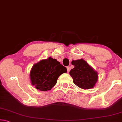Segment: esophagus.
I'll return each mask as SVG.
<instances>
[{"label": "esophagus", "mask_w": 122, "mask_h": 122, "mask_svg": "<svg viewBox=\"0 0 122 122\" xmlns=\"http://www.w3.org/2000/svg\"><path fill=\"white\" fill-rule=\"evenodd\" d=\"M67 72H68V73H69V71H70V68H69V67H67Z\"/></svg>", "instance_id": "34e87169"}]
</instances>
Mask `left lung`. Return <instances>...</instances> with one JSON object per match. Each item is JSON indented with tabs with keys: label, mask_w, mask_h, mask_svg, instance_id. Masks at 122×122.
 I'll use <instances>...</instances> for the list:
<instances>
[{
	"label": "left lung",
	"mask_w": 122,
	"mask_h": 122,
	"mask_svg": "<svg viewBox=\"0 0 122 122\" xmlns=\"http://www.w3.org/2000/svg\"><path fill=\"white\" fill-rule=\"evenodd\" d=\"M71 64L74 68L71 69L69 74L73 78L74 84L83 89L94 88L98 80L97 72L83 59L73 60Z\"/></svg>",
	"instance_id": "left-lung-1"
}]
</instances>
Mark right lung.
Returning a JSON list of instances; mask_svg holds the SVG:
<instances>
[{
    "label": "right lung",
    "mask_w": 122,
    "mask_h": 122,
    "mask_svg": "<svg viewBox=\"0 0 122 122\" xmlns=\"http://www.w3.org/2000/svg\"><path fill=\"white\" fill-rule=\"evenodd\" d=\"M67 72L65 67L56 59L49 57L33 65L30 72V81L36 89L46 92L56 84L62 74Z\"/></svg>",
    "instance_id": "add662e5"
}]
</instances>
